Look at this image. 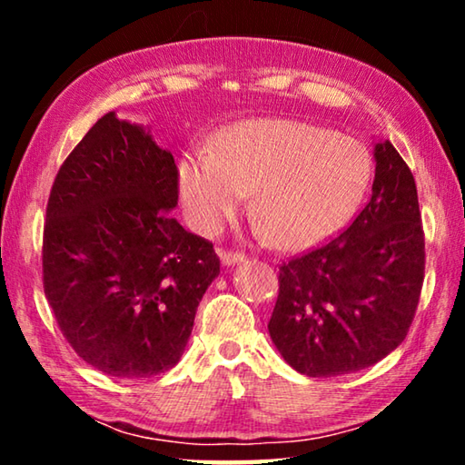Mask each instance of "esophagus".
I'll return each mask as SVG.
<instances>
[{
    "mask_svg": "<svg viewBox=\"0 0 465 465\" xmlns=\"http://www.w3.org/2000/svg\"><path fill=\"white\" fill-rule=\"evenodd\" d=\"M219 258H222V262L225 266L240 264L243 261V256L240 254V252H230V250H219Z\"/></svg>",
    "mask_w": 465,
    "mask_h": 465,
    "instance_id": "1",
    "label": "esophagus"
}]
</instances>
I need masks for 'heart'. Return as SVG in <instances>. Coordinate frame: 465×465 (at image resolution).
Segmentation results:
<instances>
[{
    "label": "heart",
    "instance_id": "heart-1",
    "mask_svg": "<svg viewBox=\"0 0 465 465\" xmlns=\"http://www.w3.org/2000/svg\"><path fill=\"white\" fill-rule=\"evenodd\" d=\"M369 178L371 157L359 141L310 123L261 119L232 129L217 152L186 155L178 191L193 225L209 233L254 193L256 233L302 250L349 222Z\"/></svg>",
    "mask_w": 465,
    "mask_h": 465
}]
</instances>
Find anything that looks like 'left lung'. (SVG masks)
<instances>
[{"instance_id": "obj_1", "label": "left lung", "mask_w": 465, "mask_h": 465, "mask_svg": "<svg viewBox=\"0 0 465 465\" xmlns=\"http://www.w3.org/2000/svg\"><path fill=\"white\" fill-rule=\"evenodd\" d=\"M371 199L349 230L279 269L269 332L308 377L375 365L412 324L424 279V233L411 168L388 139L373 147Z\"/></svg>"}]
</instances>
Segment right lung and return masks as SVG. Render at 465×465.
<instances>
[{
    "instance_id": "add662e5",
    "label": "right lung",
    "mask_w": 465,
    "mask_h": 465,
    "mask_svg": "<svg viewBox=\"0 0 465 465\" xmlns=\"http://www.w3.org/2000/svg\"><path fill=\"white\" fill-rule=\"evenodd\" d=\"M178 168L143 124L108 113L54 178L43 235V285L63 336L110 377L174 367L204 291L213 243L186 232Z\"/></svg>"
}]
</instances>
